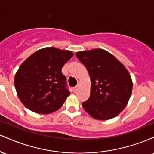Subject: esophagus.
<instances>
[{"label": "esophagus", "instance_id": "esophagus-1", "mask_svg": "<svg viewBox=\"0 0 154 154\" xmlns=\"http://www.w3.org/2000/svg\"><path fill=\"white\" fill-rule=\"evenodd\" d=\"M78 86H76V87H75V88H73V92H75H75H77V90H78Z\"/></svg>", "mask_w": 154, "mask_h": 154}]
</instances>
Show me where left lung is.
Here are the masks:
<instances>
[{"instance_id":"obj_1","label":"left lung","mask_w":154,"mask_h":154,"mask_svg":"<svg viewBox=\"0 0 154 154\" xmlns=\"http://www.w3.org/2000/svg\"><path fill=\"white\" fill-rule=\"evenodd\" d=\"M76 56L91 78V95L82 103L86 112L98 120L119 115L128 105L132 91V80L126 67L103 49L79 51Z\"/></svg>"}]
</instances>
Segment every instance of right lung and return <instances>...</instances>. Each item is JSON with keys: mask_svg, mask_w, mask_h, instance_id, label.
Here are the masks:
<instances>
[{"mask_svg": "<svg viewBox=\"0 0 154 154\" xmlns=\"http://www.w3.org/2000/svg\"><path fill=\"white\" fill-rule=\"evenodd\" d=\"M68 50L47 47L37 51L19 66L14 85L24 106L37 114H48L62 106L69 91L61 69L73 56Z\"/></svg>", "mask_w": 154, "mask_h": 154, "instance_id": "1", "label": "right lung"}]
</instances>
